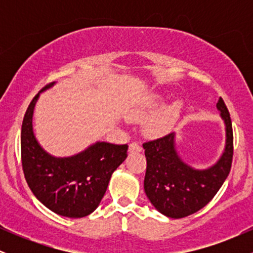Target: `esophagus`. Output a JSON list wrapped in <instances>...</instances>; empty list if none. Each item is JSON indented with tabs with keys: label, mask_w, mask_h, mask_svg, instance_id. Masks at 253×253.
<instances>
[{
	"label": "esophagus",
	"mask_w": 253,
	"mask_h": 253,
	"mask_svg": "<svg viewBox=\"0 0 253 253\" xmlns=\"http://www.w3.org/2000/svg\"><path fill=\"white\" fill-rule=\"evenodd\" d=\"M128 150H129V152H140L141 145L139 143H130Z\"/></svg>",
	"instance_id": "obj_1"
}]
</instances>
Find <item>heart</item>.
<instances>
[{
	"label": "heart",
	"instance_id": "obj_1",
	"mask_svg": "<svg viewBox=\"0 0 253 253\" xmlns=\"http://www.w3.org/2000/svg\"><path fill=\"white\" fill-rule=\"evenodd\" d=\"M159 104H162V100L161 98H156L153 101V106L157 107ZM178 112L179 103H173L163 110H161L158 114L153 115L149 120V123H147V130L152 133V134H159V133L167 132L172 126V124L175 123Z\"/></svg>",
	"mask_w": 253,
	"mask_h": 253
}]
</instances>
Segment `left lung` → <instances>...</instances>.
<instances>
[{"label": "left lung", "instance_id": "obj_1", "mask_svg": "<svg viewBox=\"0 0 253 253\" xmlns=\"http://www.w3.org/2000/svg\"><path fill=\"white\" fill-rule=\"evenodd\" d=\"M225 123L226 144L219 161L207 169H195L182 161L176 150V133L143 144L146 157L144 189L155 208L172 219L191 215L215 196L231 171L233 130L227 107L216 103Z\"/></svg>", "mask_w": 253, "mask_h": 253}]
</instances>
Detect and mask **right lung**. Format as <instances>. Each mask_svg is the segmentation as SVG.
<instances>
[{"instance_id": "add662e5", "label": "right lung", "mask_w": 253, "mask_h": 253, "mask_svg": "<svg viewBox=\"0 0 253 253\" xmlns=\"http://www.w3.org/2000/svg\"><path fill=\"white\" fill-rule=\"evenodd\" d=\"M46 88L32 100L22 121L25 178L34 196L53 213L74 219L84 217L98 207L112 173L126 159L128 146L97 141L71 157L62 158L46 152L38 143L32 124L34 107Z\"/></svg>"}]
</instances>
